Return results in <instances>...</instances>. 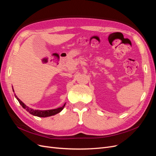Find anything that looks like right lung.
I'll return each instance as SVG.
<instances>
[{
	"label": "right lung",
	"mask_w": 156,
	"mask_h": 156,
	"mask_svg": "<svg viewBox=\"0 0 156 156\" xmlns=\"http://www.w3.org/2000/svg\"><path fill=\"white\" fill-rule=\"evenodd\" d=\"M15 97L16 98L17 100H18L19 103H20V105L25 108V109L27 111L29 112L30 114L34 115V116H38V117H48V116H53L55 115L56 114H58V112H61L62 111V109L64 108V107H65L66 103H64V105L62 107H58L57 108H55V109H51V110H44V111H42V110H35V109H33L32 108H30L28 106H27L24 103L22 102L20 99L17 98V96L15 94Z\"/></svg>",
	"instance_id": "add662e5"
}]
</instances>
